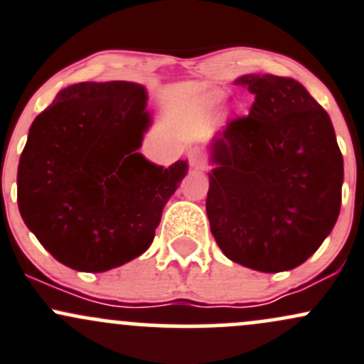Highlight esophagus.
<instances>
[{
	"instance_id": "1",
	"label": "esophagus",
	"mask_w": 364,
	"mask_h": 364,
	"mask_svg": "<svg viewBox=\"0 0 364 364\" xmlns=\"http://www.w3.org/2000/svg\"><path fill=\"white\" fill-rule=\"evenodd\" d=\"M188 162L191 167H195V169H200V167L205 166V155H203L198 149L190 150L188 151Z\"/></svg>"
}]
</instances>
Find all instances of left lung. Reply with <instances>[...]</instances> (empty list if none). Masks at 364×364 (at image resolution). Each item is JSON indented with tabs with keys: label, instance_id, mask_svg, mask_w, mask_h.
I'll return each instance as SVG.
<instances>
[{
	"label": "left lung",
	"instance_id": "left-lung-1",
	"mask_svg": "<svg viewBox=\"0 0 364 364\" xmlns=\"http://www.w3.org/2000/svg\"><path fill=\"white\" fill-rule=\"evenodd\" d=\"M255 100L210 143L207 218L233 262L279 273L301 266L341 213L344 161L326 110L292 77L242 75Z\"/></svg>",
	"mask_w": 364,
	"mask_h": 364
}]
</instances>
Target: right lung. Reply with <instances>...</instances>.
<instances>
[{"label":"right lung","mask_w":364,"mask_h":364,"mask_svg":"<svg viewBox=\"0 0 364 364\" xmlns=\"http://www.w3.org/2000/svg\"><path fill=\"white\" fill-rule=\"evenodd\" d=\"M150 126L145 87L79 82L34 119L17 173L23 223L62 264L102 273L151 245L188 164L162 167L138 149Z\"/></svg>","instance_id":"right-lung-1"}]
</instances>
